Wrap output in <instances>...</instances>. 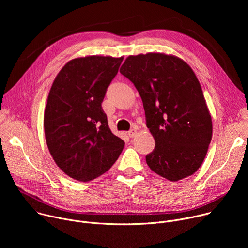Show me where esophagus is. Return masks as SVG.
<instances>
[{"label": "esophagus", "instance_id": "34e87169", "mask_svg": "<svg viewBox=\"0 0 248 248\" xmlns=\"http://www.w3.org/2000/svg\"><path fill=\"white\" fill-rule=\"evenodd\" d=\"M127 134H128V136H129L130 138H133V137H135V136H136V134H137V130H136L135 128L130 129V130L127 132Z\"/></svg>", "mask_w": 248, "mask_h": 248}]
</instances>
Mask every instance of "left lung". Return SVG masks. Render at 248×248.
I'll list each match as a JSON object with an SVG mask.
<instances>
[{"mask_svg":"<svg viewBox=\"0 0 248 248\" xmlns=\"http://www.w3.org/2000/svg\"><path fill=\"white\" fill-rule=\"evenodd\" d=\"M120 72L136 87L155 139L146 163L178 182L202 165L212 139V119L199 80L181 58L164 53L128 56Z\"/></svg>","mask_w":248,"mask_h":248,"instance_id":"1","label":"left lung"}]
</instances>
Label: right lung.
I'll list each match as a JSON object with an SVG mask.
<instances>
[{
  "instance_id": "add662e5",
  "label": "right lung",
  "mask_w": 248,
  "mask_h": 248,
  "mask_svg": "<svg viewBox=\"0 0 248 248\" xmlns=\"http://www.w3.org/2000/svg\"><path fill=\"white\" fill-rule=\"evenodd\" d=\"M123 60L98 55L73 59L51 86L44 112L46 143L69 178L83 183L98 178L124 147L111 131L101 105Z\"/></svg>"
}]
</instances>
